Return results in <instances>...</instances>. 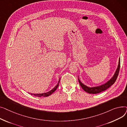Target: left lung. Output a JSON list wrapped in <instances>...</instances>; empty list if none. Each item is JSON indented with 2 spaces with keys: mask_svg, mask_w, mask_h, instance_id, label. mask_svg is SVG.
Returning a JSON list of instances; mask_svg holds the SVG:
<instances>
[{
  "mask_svg": "<svg viewBox=\"0 0 127 127\" xmlns=\"http://www.w3.org/2000/svg\"><path fill=\"white\" fill-rule=\"evenodd\" d=\"M120 64H121V59L120 58H119V61H118V64L117 66V68L114 73V75L112 76V77L109 80L104 83V84H102L100 85L99 86H93V87H89V86L86 85L82 83L81 81L80 80L79 76H78V81L80 83V85H81L82 88L83 90L85 91L86 92H87L89 94H98V93H99L100 92H102L106 89H108L109 88L110 86L113 85L115 83L116 81L117 76L118 75V73L120 69Z\"/></svg>",
  "mask_w": 127,
  "mask_h": 127,
  "instance_id": "8db88e82",
  "label": "left lung"
}]
</instances>
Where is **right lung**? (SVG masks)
Wrapping results in <instances>:
<instances>
[{
    "label": "right lung",
    "instance_id": "obj_1",
    "mask_svg": "<svg viewBox=\"0 0 127 127\" xmlns=\"http://www.w3.org/2000/svg\"><path fill=\"white\" fill-rule=\"evenodd\" d=\"M60 78L59 79V80L58 81V84H57L56 86H55V88H53L52 90H51L50 91H49V92H46V93H39V94H32V93H31V95H34L35 96H37V97H47L48 96H50L51 95L52 93L54 92L58 88V86H59V82H60Z\"/></svg>",
    "mask_w": 127,
    "mask_h": 127
}]
</instances>
